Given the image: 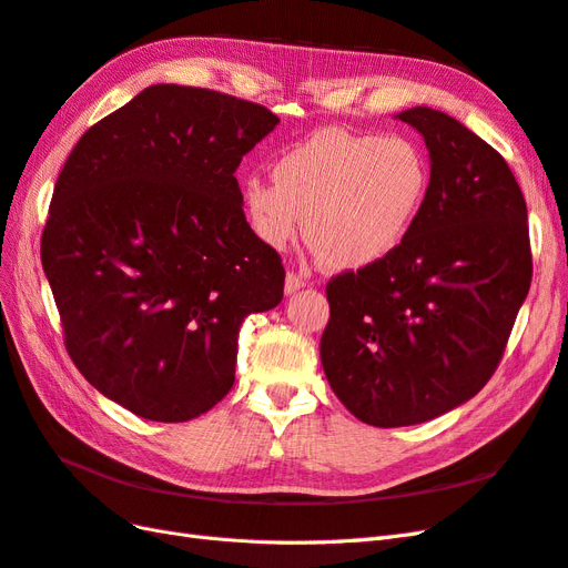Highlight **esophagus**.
Returning <instances> with one entry per match:
<instances>
[{
    "mask_svg": "<svg viewBox=\"0 0 568 568\" xmlns=\"http://www.w3.org/2000/svg\"><path fill=\"white\" fill-rule=\"evenodd\" d=\"M303 286H305L303 274H298V272H294V270H288V272H286V282H284L286 294H294V291H298V288H303Z\"/></svg>",
    "mask_w": 568,
    "mask_h": 568,
    "instance_id": "1",
    "label": "esophagus"
}]
</instances>
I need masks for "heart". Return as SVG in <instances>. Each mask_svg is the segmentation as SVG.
Segmentation results:
<instances>
[{
  "label": "heart",
  "mask_w": 568,
  "mask_h": 568,
  "mask_svg": "<svg viewBox=\"0 0 568 568\" xmlns=\"http://www.w3.org/2000/svg\"><path fill=\"white\" fill-rule=\"evenodd\" d=\"M272 182L248 178L242 205L267 248L303 230L326 263L365 267L398 248L432 184L422 149L398 134L322 130L272 163Z\"/></svg>",
  "instance_id": "b5f03b06"
}]
</instances>
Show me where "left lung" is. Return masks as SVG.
Wrapping results in <instances>:
<instances>
[{"label":"left lung","mask_w":568,"mask_h":568,"mask_svg":"<svg viewBox=\"0 0 568 568\" xmlns=\"http://www.w3.org/2000/svg\"><path fill=\"white\" fill-rule=\"evenodd\" d=\"M422 132L432 184L398 248L326 284L320 357L336 398L372 426L434 419L488 384L528 296V213L507 161L440 111Z\"/></svg>","instance_id":"obj_1"}]
</instances>
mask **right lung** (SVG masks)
Listing matches in <instances>:
<instances>
[{
    "label": "right lung",
    "mask_w": 568,
    "mask_h": 568,
    "mask_svg": "<svg viewBox=\"0 0 568 568\" xmlns=\"http://www.w3.org/2000/svg\"><path fill=\"white\" fill-rule=\"evenodd\" d=\"M280 118L215 90L151 84L68 156L42 232L63 343L99 393L189 422L234 384L239 326L284 296V265L234 178Z\"/></svg>",
    "instance_id": "1"
}]
</instances>
